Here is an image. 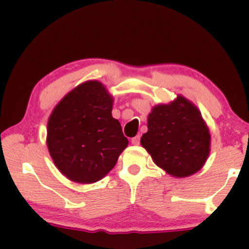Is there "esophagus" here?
Here are the masks:
<instances>
[{"instance_id":"esophagus-1","label":"esophagus","mask_w":249,"mask_h":249,"mask_svg":"<svg viewBox=\"0 0 249 249\" xmlns=\"http://www.w3.org/2000/svg\"><path fill=\"white\" fill-rule=\"evenodd\" d=\"M131 142H132V145H139V142H141V136H136L133 137L132 139H131Z\"/></svg>"}]
</instances>
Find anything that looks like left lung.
Segmentation results:
<instances>
[{"label": "left lung", "mask_w": 249, "mask_h": 249, "mask_svg": "<svg viewBox=\"0 0 249 249\" xmlns=\"http://www.w3.org/2000/svg\"><path fill=\"white\" fill-rule=\"evenodd\" d=\"M141 144L154 164L170 176L185 178L201 170L211 151V133L199 108L178 95L152 107Z\"/></svg>", "instance_id": "left-lung-1"}]
</instances>
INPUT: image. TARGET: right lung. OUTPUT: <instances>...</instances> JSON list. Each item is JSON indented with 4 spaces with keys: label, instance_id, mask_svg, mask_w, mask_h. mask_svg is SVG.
I'll use <instances>...</instances> for the list:
<instances>
[{
    "label": "right lung",
    "instance_id": "add662e5",
    "mask_svg": "<svg viewBox=\"0 0 249 249\" xmlns=\"http://www.w3.org/2000/svg\"><path fill=\"white\" fill-rule=\"evenodd\" d=\"M113 97L98 81L79 84L48 119L47 145L56 167L78 184H92L112 170L128 144L112 117Z\"/></svg>",
    "mask_w": 249,
    "mask_h": 249
}]
</instances>
